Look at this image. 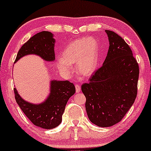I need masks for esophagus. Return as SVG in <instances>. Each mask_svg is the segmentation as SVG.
I'll return each mask as SVG.
<instances>
[{
    "label": "esophagus",
    "mask_w": 151,
    "mask_h": 151,
    "mask_svg": "<svg viewBox=\"0 0 151 151\" xmlns=\"http://www.w3.org/2000/svg\"><path fill=\"white\" fill-rule=\"evenodd\" d=\"M76 92L78 93L80 91V85L79 84H76Z\"/></svg>",
    "instance_id": "esophagus-1"
}]
</instances>
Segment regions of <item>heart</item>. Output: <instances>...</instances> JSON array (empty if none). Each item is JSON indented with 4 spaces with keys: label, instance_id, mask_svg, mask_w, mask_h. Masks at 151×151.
<instances>
[{
    "label": "heart",
    "instance_id": "heart-1",
    "mask_svg": "<svg viewBox=\"0 0 151 151\" xmlns=\"http://www.w3.org/2000/svg\"><path fill=\"white\" fill-rule=\"evenodd\" d=\"M98 62V44L93 38L79 39L72 42L58 58L57 66L60 71L69 74L73 72L71 64L76 63V70L88 76L94 71Z\"/></svg>",
    "mask_w": 151,
    "mask_h": 151
}]
</instances>
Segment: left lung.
Here are the masks:
<instances>
[{
	"mask_svg": "<svg viewBox=\"0 0 151 151\" xmlns=\"http://www.w3.org/2000/svg\"><path fill=\"white\" fill-rule=\"evenodd\" d=\"M105 32L109 42L106 58L81 87L88 117L99 127H110L122 120L135 101L139 75L128 44L113 31Z\"/></svg>",
	"mask_w": 151,
	"mask_h": 151,
	"instance_id": "8db88e82",
	"label": "left lung"
}]
</instances>
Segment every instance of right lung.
Wrapping results in <instances>:
<instances>
[{"instance_id": "right-lung-1", "label": "right lung", "mask_w": 151, "mask_h": 151, "mask_svg": "<svg viewBox=\"0 0 151 151\" xmlns=\"http://www.w3.org/2000/svg\"><path fill=\"white\" fill-rule=\"evenodd\" d=\"M53 35L48 31H42L32 36L25 43L17 53L14 62L29 54L40 56L47 62L55 60ZM17 104L30 121L35 126L44 129L56 128L62 122L66 103L76 92L75 86L68 80L50 82V93L46 101L40 104L25 101L14 89Z\"/></svg>"}]
</instances>
